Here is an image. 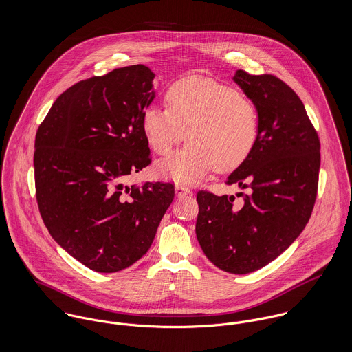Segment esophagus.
I'll return each instance as SVG.
<instances>
[{"label": "esophagus", "mask_w": 352, "mask_h": 352, "mask_svg": "<svg viewBox=\"0 0 352 352\" xmlns=\"http://www.w3.org/2000/svg\"><path fill=\"white\" fill-rule=\"evenodd\" d=\"M175 192H176V197L180 198V197H184V195H188L191 194V190L183 184H176L175 186Z\"/></svg>", "instance_id": "obj_1"}]
</instances>
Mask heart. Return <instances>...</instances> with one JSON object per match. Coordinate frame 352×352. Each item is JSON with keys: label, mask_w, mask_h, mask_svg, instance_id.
Masks as SVG:
<instances>
[{"label": "heart", "mask_w": 352, "mask_h": 352, "mask_svg": "<svg viewBox=\"0 0 352 352\" xmlns=\"http://www.w3.org/2000/svg\"><path fill=\"white\" fill-rule=\"evenodd\" d=\"M166 107L151 105L142 130L151 149L168 155L186 138L190 144L166 158L160 170L180 184H195L217 166L232 170L257 141V112L236 89L207 77H186L166 91Z\"/></svg>", "instance_id": "heart-1"}]
</instances>
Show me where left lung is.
Returning <instances> with one entry per match:
<instances>
[{
  "label": "left lung",
  "mask_w": 352,
  "mask_h": 352,
  "mask_svg": "<svg viewBox=\"0 0 352 352\" xmlns=\"http://www.w3.org/2000/svg\"><path fill=\"white\" fill-rule=\"evenodd\" d=\"M257 112V141L228 184L251 188L234 197L199 191L197 237L219 270L244 275L286 251L305 229L316 201L320 141L297 94L271 74L234 73ZM237 194V197H240Z\"/></svg>",
  "instance_id": "obj_1"
}]
</instances>
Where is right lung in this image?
Returning a JSON list of instances; mask_svg holds the SVG:
<instances>
[{"label":"right lung","mask_w":352,"mask_h":352,"mask_svg":"<svg viewBox=\"0 0 352 352\" xmlns=\"http://www.w3.org/2000/svg\"><path fill=\"white\" fill-rule=\"evenodd\" d=\"M145 65L77 82L51 107L35 138V187L55 243L96 272L149 251L175 197L169 183L124 184L151 164L142 115L155 98Z\"/></svg>","instance_id":"1"}]
</instances>
